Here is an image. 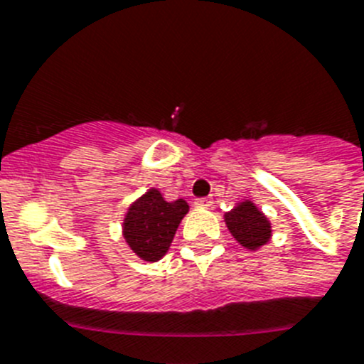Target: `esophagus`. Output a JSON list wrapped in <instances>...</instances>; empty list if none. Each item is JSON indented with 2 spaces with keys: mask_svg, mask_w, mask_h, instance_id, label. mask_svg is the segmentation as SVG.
<instances>
[{
  "mask_svg": "<svg viewBox=\"0 0 364 364\" xmlns=\"http://www.w3.org/2000/svg\"><path fill=\"white\" fill-rule=\"evenodd\" d=\"M193 205L198 206V208H210V206L213 205V201L210 198H201V199H196Z\"/></svg>",
  "mask_w": 364,
  "mask_h": 364,
  "instance_id": "esophagus-1",
  "label": "esophagus"
}]
</instances>
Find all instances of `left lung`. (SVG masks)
Instances as JSON below:
<instances>
[{
    "instance_id": "left-lung-1",
    "label": "left lung",
    "mask_w": 364,
    "mask_h": 364,
    "mask_svg": "<svg viewBox=\"0 0 364 364\" xmlns=\"http://www.w3.org/2000/svg\"><path fill=\"white\" fill-rule=\"evenodd\" d=\"M224 223L233 239L250 251H257L266 246L273 235L271 220L250 199L237 203L230 212L224 213Z\"/></svg>"
}]
</instances>
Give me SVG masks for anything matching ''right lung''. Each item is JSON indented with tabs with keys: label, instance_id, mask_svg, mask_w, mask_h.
<instances>
[{
	"label": "right lung",
	"instance_id": "add662e5",
	"mask_svg": "<svg viewBox=\"0 0 364 364\" xmlns=\"http://www.w3.org/2000/svg\"><path fill=\"white\" fill-rule=\"evenodd\" d=\"M188 210L185 199L165 201L158 188H149L129 205L122 223V235L141 260L158 262L171 247L179 223Z\"/></svg>",
	"mask_w": 364,
	"mask_h": 364
}]
</instances>
